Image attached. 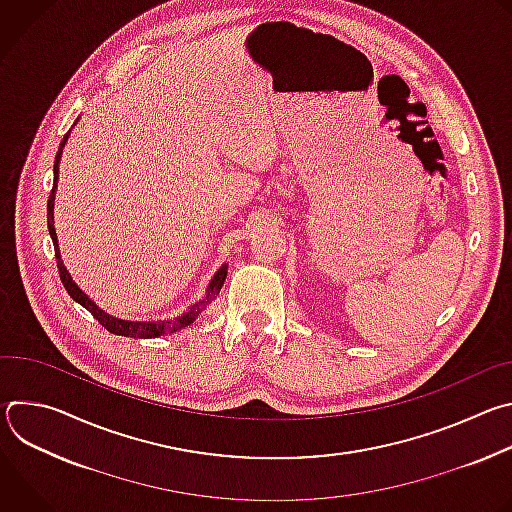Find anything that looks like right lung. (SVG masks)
Returning a JSON list of instances; mask_svg holds the SVG:
<instances>
[{
  "mask_svg": "<svg viewBox=\"0 0 512 512\" xmlns=\"http://www.w3.org/2000/svg\"><path fill=\"white\" fill-rule=\"evenodd\" d=\"M75 123H77V121H75ZM68 135H70V131L62 137L58 154H56V158H54V184H52V192H50V196H48V233H50V239H52V243H54L56 265H58V273H60L62 285L66 287L70 298L75 300V302H79L85 310H89V312L99 320L101 326H105L111 334H117V336H127V338H158V336L172 334V332H178V330L190 326V324L206 310V306H208L218 294H221V287H223V283H225V279H227V269H229L227 263L218 267V271L212 275V279H210V283H208V287H206V296H204L200 302H196L194 306H190L182 316H176V318H172V320H154V322L143 320V322H131V320L115 318V316L107 314L105 310H101V308L85 294V291H83L75 281H72L70 273L66 271L64 263H62V259H60L58 239H56V231H54V196H56V184H58V164H60L62 148H64V143H66Z\"/></svg>",
  "mask_w": 512,
  "mask_h": 512,
  "instance_id": "right-lung-1",
  "label": "right lung"
}]
</instances>
